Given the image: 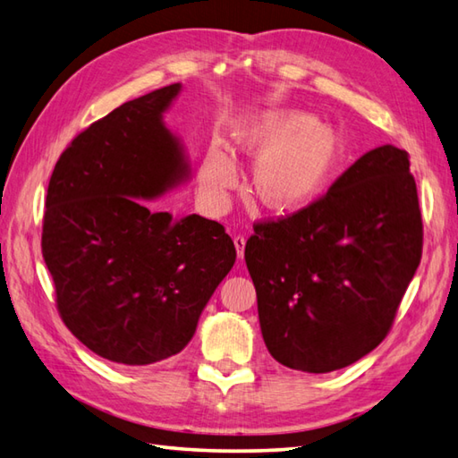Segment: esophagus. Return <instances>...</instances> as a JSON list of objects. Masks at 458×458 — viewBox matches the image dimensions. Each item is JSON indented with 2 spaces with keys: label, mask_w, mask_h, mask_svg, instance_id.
Here are the masks:
<instances>
[{
  "label": "esophagus",
  "mask_w": 458,
  "mask_h": 458,
  "mask_svg": "<svg viewBox=\"0 0 458 458\" xmlns=\"http://www.w3.org/2000/svg\"><path fill=\"white\" fill-rule=\"evenodd\" d=\"M234 246H236V252H238V258H242V256H244V248H246V238H244V236H242V234L234 236Z\"/></svg>",
  "instance_id": "obj_1"
}]
</instances>
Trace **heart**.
<instances>
[{
  "label": "heart",
  "instance_id": "obj_1",
  "mask_svg": "<svg viewBox=\"0 0 458 458\" xmlns=\"http://www.w3.org/2000/svg\"><path fill=\"white\" fill-rule=\"evenodd\" d=\"M236 145L262 155L254 168V191L266 208L290 212L301 208L326 184L342 155V137L300 111H270L242 123ZM206 199L218 200L236 182V166L218 147L206 152L199 174Z\"/></svg>",
  "mask_w": 458,
  "mask_h": 458
}]
</instances>
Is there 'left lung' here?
<instances>
[{
    "label": "left lung",
    "mask_w": 458,
    "mask_h": 458,
    "mask_svg": "<svg viewBox=\"0 0 458 458\" xmlns=\"http://www.w3.org/2000/svg\"><path fill=\"white\" fill-rule=\"evenodd\" d=\"M423 254L407 150L365 152L329 191L288 216L254 222L246 266L277 363L342 369L391 331Z\"/></svg>",
    "instance_id": "1"
}]
</instances>
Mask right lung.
Instances as JSON below:
<instances>
[{
	"instance_id": "add662e5",
	"label": "right lung",
	"mask_w": 458,
	"mask_h": 458,
	"mask_svg": "<svg viewBox=\"0 0 458 458\" xmlns=\"http://www.w3.org/2000/svg\"><path fill=\"white\" fill-rule=\"evenodd\" d=\"M168 85L116 106L61 152L45 199L41 252L63 324L113 363L182 352L210 295L236 262L220 222L173 218L155 199L186 176L163 113Z\"/></svg>"
}]
</instances>
